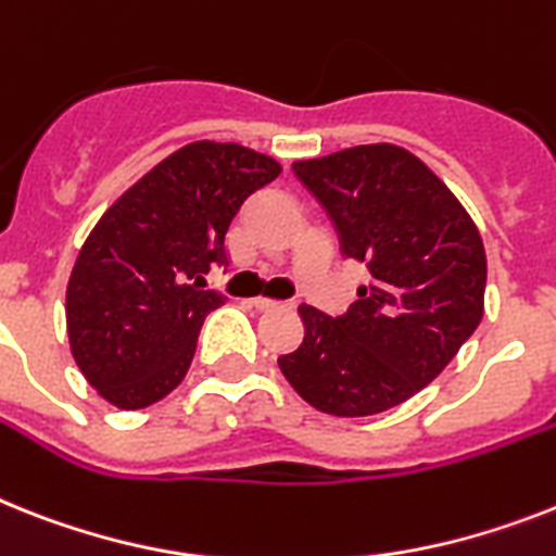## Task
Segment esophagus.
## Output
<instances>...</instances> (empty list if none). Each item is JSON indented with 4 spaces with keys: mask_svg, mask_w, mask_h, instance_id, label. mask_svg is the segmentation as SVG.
Instances as JSON below:
<instances>
[{
    "mask_svg": "<svg viewBox=\"0 0 556 556\" xmlns=\"http://www.w3.org/2000/svg\"><path fill=\"white\" fill-rule=\"evenodd\" d=\"M255 306H258L261 312H269V309H283V301H273V298H255Z\"/></svg>",
    "mask_w": 556,
    "mask_h": 556,
    "instance_id": "34e87169",
    "label": "esophagus"
}]
</instances>
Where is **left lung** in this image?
<instances>
[{"label":"left lung","instance_id":"obj_1","mask_svg":"<svg viewBox=\"0 0 556 556\" xmlns=\"http://www.w3.org/2000/svg\"><path fill=\"white\" fill-rule=\"evenodd\" d=\"M292 169L327 210L343 255L364 261L371 281L338 318L298 306L304 341L278 366L318 412L378 415L432 383L483 318V238L452 190L403 147H350Z\"/></svg>","mask_w":556,"mask_h":556}]
</instances>
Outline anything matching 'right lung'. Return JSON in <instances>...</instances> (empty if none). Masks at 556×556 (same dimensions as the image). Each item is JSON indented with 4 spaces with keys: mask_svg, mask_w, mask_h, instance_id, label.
Listing matches in <instances>:
<instances>
[{
    "mask_svg": "<svg viewBox=\"0 0 556 556\" xmlns=\"http://www.w3.org/2000/svg\"><path fill=\"white\" fill-rule=\"evenodd\" d=\"M281 164L241 144L192 141L99 218L67 283V338L87 383L144 409L185 380L201 324L227 301L204 275L227 267L229 227Z\"/></svg>",
    "mask_w": 556,
    "mask_h": 556,
    "instance_id": "obj_1",
    "label": "right lung"
}]
</instances>
